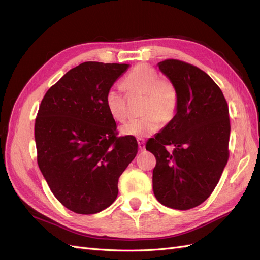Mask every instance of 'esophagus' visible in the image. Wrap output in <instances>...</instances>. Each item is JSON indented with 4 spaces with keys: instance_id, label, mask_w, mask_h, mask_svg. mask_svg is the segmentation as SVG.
I'll return each mask as SVG.
<instances>
[{
    "instance_id": "34e87169",
    "label": "esophagus",
    "mask_w": 260,
    "mask_h": 260,
    "mask_svg": "<svg viewBox=\"0 0 260 260\" xmlns=\"http://www.w3.org/2000/svg\"><path fill=\"white\" fill-rule=\"evenodd\" d=\"M138 144H139V148L141 149V151H144V149H145V141H144V139L139 138L138 139Z\"/></svg>"
}]
</instances>
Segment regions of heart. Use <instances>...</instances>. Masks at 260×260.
<instances>
[{
	"mask_svg": "<svg viewBox=\"0 0 260 260\" xmlns=\"http://www.w3.org/2000/svg\"><path fill=\"white\" fill-rule=\"evenodd\" d=\"M123 85L130 92L145 94V116L131 119L121 127L125 136L147 137L159 129L160 121L169 122L179 106V94L175 83L146 64H140L125 76ZM105 105L114 119L123 121L128 116L125 95L121 89L112 86L105 93Z\"/></svg>",
	"mask_w": 260,
	"mask_h": 260,
	"instance_id": "b5f03b06",
	"label": "heart"
}]
</instances>
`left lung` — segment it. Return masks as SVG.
I'll use <instances>...</instances> for the list:
<instances>
[{"mask_svg":"<svg viewBox=\"0 0 260 260\" xmlns=\"http://www.w3.org/2000/svg\"><path fill=\"white\" fill-rule=\"evenodd\" d=\"M158 67L175 83L179 106L145 146L156 158L153 191L162 205L187 210L209 198L229 159V107L217 83L199 67L174 58ZM170 145L172 151L167 149Z\"/></svg>","mask_w":260,"mask_h":260,"instance_id":"1","label":"left lung"}]
</instances>
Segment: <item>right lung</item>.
Segmentation results:
<instances>
[{
	"label": "right lung",
	"mask_w": 260,
	"mask_h": 260,
	"mask_svg": "<svg viewBox=\"0 0 260 260\" xmlns=\"http://www.w3.org/2000/svg\"><path fill=\"white\" fill-rule=\"evenodd\" d=\"M127 64L85 61L45 93L35 123L37 160L55 198L92 215L111 206L118 180L138 153L135 137H118L105 93Z\"/></svg>",
	"instance_id": "obj_1"
}]
</instances>
